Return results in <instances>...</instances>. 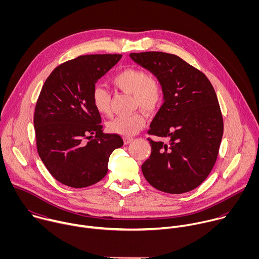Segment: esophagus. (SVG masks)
Masks as SVG:
<instances>
[{"instance_id":"34e87169","label":"esophagus","mask_w":259,"mask_h":259,"mask_svg":"<svg viewBox=\"0 0 259 259\" xmlns=\"http://www.w3.org/2000/svg\"><path fill=\"white\" fill-rule=\"evenodd\" d=\"M133 140H134L133 137H124V143H125V144L131 143Z\"/></svg>"}]
</instances>
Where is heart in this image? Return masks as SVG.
<instances>
[{"label": "heart", "instance_id": "heart-1", "mask_svg": "<svg viewBox=\"0 0 259 259\" xmlns=\"http://www.w3.org/2000/svg\"><path fill=\"white\" fill-rule=\"evenodd\" d=\"M112 83L118 89L132 94L133 104L140 106L146 112L157 110L163 101V88L161 82L147 75V72L137 67H127L119 71L112 79ZM91 102L96 112L107 115L110 110V96L101 86L96 85L91 93ZM146 123V117L142 112H134L127 116L116 117L106 123L110 133L126 137L138 133Z\"/></svg>", "mask_w": 259, "mask_h": 259}]
</instances>
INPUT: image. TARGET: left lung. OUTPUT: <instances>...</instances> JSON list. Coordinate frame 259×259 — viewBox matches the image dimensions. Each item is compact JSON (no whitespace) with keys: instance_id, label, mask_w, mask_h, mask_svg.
Instances as JSON below:
<instances>
[{"instance_id":"1","label":"left lung","mask_w":259,"mask_h":259,"mask_svg":"<svg viewBox=\"0 0 259 259\" xmlns=\"http://www.w3.org/2000/svg\"><path fill=\"white\" fill-rule=\"evenodd\" d=\"M161 82L164 103L151 123L152 154L141 166L151 186L168 194L191 192L210 174L224 134L214 88L202 71L174 54L131 53Z\"/></svg>"}]
</instances>
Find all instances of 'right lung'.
<instances>
[{"mask_svg":"<svg viewBox=\"0 0 259 259\" xmlns=\"http://www.w3.org/2000/svg\"><path fill=\"white\" fill-rule=\"evenodd\" d=\"M121 54L82 55L58 65L36 101L33 126L38 154L51 175L70 188H87L107 173L110 154L124 142L102 132L91 102L96 82Z\"/></svg>","mask_w":259,"mask_h":259,"instance_id":"obj_1","label":"right lung"}]
</instances>
